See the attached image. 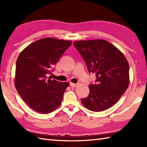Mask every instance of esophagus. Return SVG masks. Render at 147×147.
I'll return each mask as SVG.
<instances>
[{
    "instance_id": "esophagus-1",
    "label": "esophagus",
    "mask_w": 147,
    "mask_h": 147,
    "mask_svg": "<svg viewBox=\"0 0 147 147\" xmlns=\"http://www.w3.org/2000/svg\"><path fill=\"white\" fill-rule=\"evenodd\" d=\"M70 86H71V87H73V88H74V87H76L77 86H78V84H74V83H72V82H71V83H70Z\"/></svg>"
}]
</instances>
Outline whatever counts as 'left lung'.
I'll return each instance as SVG.
<instances>
[{
  "instance_id": "obj_1",
  "label": "left lung",
  "mask_w": 147,
  "mask_h": 147,
  "mask_svg": "<svg viewBox=\"0 0 147 147\" xmlns=\"http://www.w3.org/2000/svg\"><path fill=\"white\" fill-rule=\"evenodd\" d=\"M73 45L86 61L89 73L96 76V83L89 86L90 92L88 97L82 98V103L96 112L111 108L128 87L127 59L117 47L104 39L77 41Z\"/></svg>"
}]
</instances>
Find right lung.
Listing matches in <instances>:
<instances>
[{
  "instance_id": "right-lung-1",
  "label": "right lung",
  "mask_w": 147,
  "mask_h": 147,
  "mask_svg": "<svg viewBox=\"0 0 147 147\" xmlns=\"http://www.w3.org/2000/svg\"><path fill=\"white\" fill-rule=\"evenodd\" d=\"M71 41L43 38L29 45L20 53L16 62L14 84L23 100L34 110L51 113L60 105L69 86L48 77Z\"/></svg>"
}]
</instances>
